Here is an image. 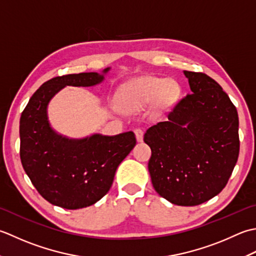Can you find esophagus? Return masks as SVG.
<instances>
[{"label": "esophagus", "instance_id": "34e87169", "mask_svg": "<svg viewBox=\"0 0 256 256\" xmlns=\"http://www.w3.org/2000/svg\"><path fill=\"white\" fill-rule=\"evenodd\" d=\"M134 132L136 134V138H137V142H142L144 140V130L142 128H136Z\"/></svg>", "mask_w": 256, "mask_h": 256}]
</instances>
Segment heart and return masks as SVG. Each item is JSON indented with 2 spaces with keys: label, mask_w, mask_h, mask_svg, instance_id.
Listing matches in <instances>:
<instances>
[{
  "label": "heart",
  "mask_w": 256,
  "mask_h": 256,
  "mask_svg": "<svg viewBox=\"0 0 256 256\" xmlns=\"http://www.w3.org/2000/svg\"><path fill=\"white\" fill-rule=\"evenodd\" d=\"M179 94L178 82L170 78L146 77L134 82L124 94V102L128 106L140 107L154 102L166 106Z\"/></svg>",
  "instance_id": "b5f03b06"
}]
</instances>
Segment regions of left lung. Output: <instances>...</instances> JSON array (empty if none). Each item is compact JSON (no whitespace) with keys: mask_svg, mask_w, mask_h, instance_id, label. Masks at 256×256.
Wrapping results in <instances>:
<instances>
[{"mask_svg":"<svg viewBox=\"0 0 256 256\" xmlns=\"http://www.w3.org/2000/svg\"><path fill=\"white\" fill-rule=\"evenodd\" d=\"M191 92L168 112V120L144 136L154 190L182 206L201 204L220 194L240 151L238 116L222 87L203 72L184 70Z\"/></svg>","mask_w":256,"mask_h":256,"instance_id":"obj_1","label":"left lung"}]
</instances>
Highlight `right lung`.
<instances>
[{
  "label": "right lung",
  "instance_id": "right-lung-1",
  "mask_svg": "<svg viewBox=\"0 0 256 256\" xmlns=\"http://www.w3.org/2000/svg\"><path fill=\"white\" fill-rule=\"evenodd\" d=\"M109 70L52 78L33 94L20 116L22 166L38 194L52 204L76 210L100 200L110 189L118 166L136 146L132 132L70 139L50 124L48 106L57 92L65 86H95Z\"/></svg>",
  "mask_w": 256,
  "mask_h": 256
}]
</instances>
